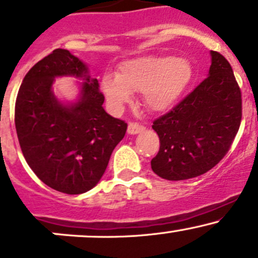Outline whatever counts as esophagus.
<instances>
[{
    "mask_svg": "<svg viewBox=\"0 0 258 258\" xmlns=\"http://www.w3.org/2000/svg\"><path fill=\"white\" fill-rule=\"evenodd\" d=\"M144 130H145V127L142 126V124L137 123V122H130L127 132H128L130 135H136V134H140V132H142Z\"/></svg>",
    "mask_w": 258,
    "mask_h": 258,
    "instance_id": "obj_1",
    "label": "esophagus"
}]
</instances>
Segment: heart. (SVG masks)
<instances>
[{
    "instance_id": "1",
    "label": "heart",
    "mask_w": 258,
    "mask_h": 258,
    "mask_svg": "<svg viewBox=\"0 0 258 258\" xmlns=\"http://www.w3.org/2000/svg\"><path fill=\"white\" fill-rule=\"evenodd\" d=\"M192 76L194 69L187 58L146 56L121 63L117 75H105L101 87L114 110H122L132 100V92H141L148 110L162 112L181 97Z\"/></svg>"
}]
</instances>
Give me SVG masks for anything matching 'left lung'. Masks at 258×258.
Returning a JSON list of instances; mask_svg holds the SVG:
<instances>
[{
    "mask_svg": "<svg viewBox=\"0 0 258 258\" xmlns=\"http://www.w3.org/2000/svg\"><path fill=\"white\" fill-rule=\"evenodd\" d=\"M241 117V90L232 67L222 54L211 51L209 77L153 121L160 151L151 161L152 171L168 181L206 173L228 152Z\"/></svg>",
    "mask_w": 258,
    "mask_h": 258,
    "instance_id": "obj_1",
    "label": "left lung"
}]
</instances>
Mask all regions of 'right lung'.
Segmentation results:
<instances>
[{
	"mask_svg": "<svg viewBox=\"0 0 258 258\" xmlns=\"http://www.w3.org/2000/svg\"><path fill=\"white\" fill-rule=\"evenodd\" d=\"M82 78L76 103L63 105L53 95L56 77ZM80 58L63 48L38 61L22 81L15 124L26 162L43 183L67 195L90 191L105 173L127 123L102 107L105 96Z\"/></svg>",
	"mask_w": 258,
	"mask_h": 258,
	"instance_id": "right-lung-1",
	"label": "right lung"
}]
</instances>
